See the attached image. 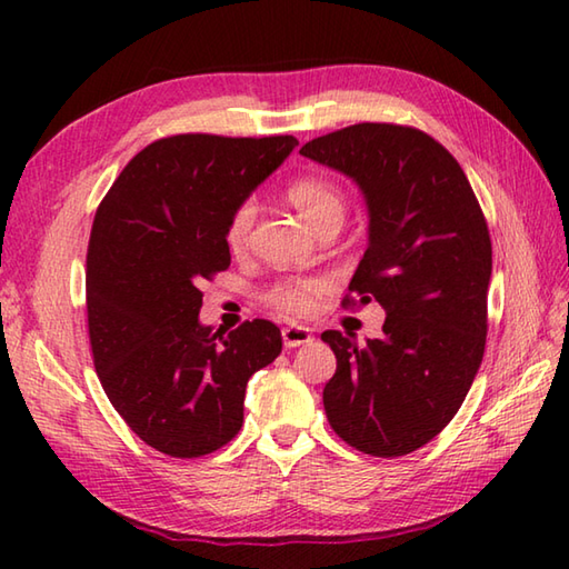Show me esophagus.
<instances>
[{
  "mask_svg": "<svg viewBox=\"0 0 569 569\" xmlns=\"http://www.w3.org/2000/svg\"><path fill=\"white\" fill-rule=\"evenodd\" d=\"M283 345L286 347H300L312 342V330L310 328H298V325H288V328L281 330Z\"/></svg>",
  "mask_w": 569,
  "mask_h": 569,
  "instance_id": "esophagus-1",
  "label": "esophagus"
}]
</instances>
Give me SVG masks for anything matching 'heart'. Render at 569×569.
I'll list each match as a JSON object with an SVG mask.
<instances>
[{
  "mask_svg": "<svg viewBox=\"0 0 569 569\" xmlns=\"http://www.w3.org/2000/svg\"><path fill=\"white\" fill-rule=\"evenodd\" d=\"M288 202L293 204L296 212L320 232L325 224H342L347 212V200L340 186H335L328 178L308 176L300 178L286 190ZM257 202L251 198L234 204V210L227 217L224 241L229 251H244L251 241L253 222H257ZM332 288L330 276L306 273V276H286L276 281L269 291L263 293L266 306L273 308L278 316L300 320L316 312L320 298Z\"/></svg>",
  "mask_w": 569,
  "mask_h": 569,
  "instance_id": "obj_1",
  "label": "heart"
}]
</instances>
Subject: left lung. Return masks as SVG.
<instances>
[{
	"instance_id": "left-lung-1",
	"label": "left lung",
	"mask_w": 569,
	"mask_h": 569,
	"mask_svg": "<svg viewBox=\"0 0 569 569\" xmlns=\"http://www.w3.org/2000/svg\"><path fill=\"white\" fill-rule=\"evenodd\" d=\"M300 153L365 192L369 247L342 306L386 310L379 340L328 330L337 357L322 403L355 450L401 457L428 445L462 406L487 345L491 239L455 156L426 131L352 124Z\"/></svg>"
}]
</instances>
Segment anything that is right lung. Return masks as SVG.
I'll use <instances>...</instances> for the list:
<instances>
[{"label": "right lung", "instance_id": "1", "mask_svg": "<svg viewBox=\"0 0 569 569\" xmlns=\"http://www.w3.org/2000/svg\"><path fill=\"white\" fill-rule=\"evenodd\" d=\"M296 137L176 134L149 143L112 183L88 247V330L102 389L153 450L190 459L234 438L253 371L281 355V330L200 325V283L232 257L227 217Z\"/></svg>", "mask_w": 569, "mask_h": 569}]
</instances>
